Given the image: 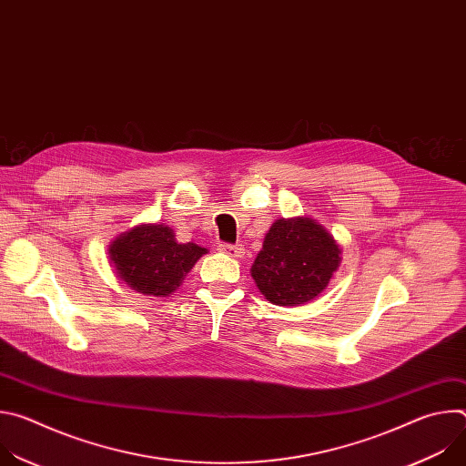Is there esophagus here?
<instances>
[{
  "label": "esophagus",
  "instance_id": "1",
  "mask_svg": "<svg viewBox=\"0 0 466 466\" xmlns=\"http://www.w3.org/2000/svg\"><path fill=\"white\" fill-rule=\"evenodd\" d=\"M219 250H221L223 254L230 256V258H241L243 252H245V248H243L241 245H228V243L219 245Z\"/></svg>",
  "mask_w": 466,
  "mask_h": 466
}]
</instances>
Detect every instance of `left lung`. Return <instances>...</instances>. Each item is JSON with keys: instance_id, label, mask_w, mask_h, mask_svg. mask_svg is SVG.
Masks as SVG:
<instances>
[{"instance_id": "8db88e82", "label": "left lung", "mask_w": 466, "mask_h": 466, "mask_svg": "<svg viewBox=\"0 0 466 466\" xmlns=\"http://www.w3.org/2000/svg\"><path fill=\"white\" fill-rule=\"evenodd\" d=\"M341 263V248L311 218L277 219L265 234L250 275L259 293L277 306H297L326 289Z\"/></svg>"}]
</instances>
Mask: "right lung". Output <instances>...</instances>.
Masks as SVG:
<instances>
[{
	"label": "right lung",
	"instance_id": "right-lung-1",
	"mask_svg": "<svg viewBox=\"0 0 466 466\" xmlns=\"http://www.w3.org/2000/svg\"><path fill=\"white\" fill-rule=\"evenodd\" d=\"M203 254L205 247L178 243L173 228L164 223L138 225L108 245L116 275L130 289L147 297L175 293Z\"/></svg>",
	"mask_w": 466,
	"mask_h": 466
}]
</instances>
